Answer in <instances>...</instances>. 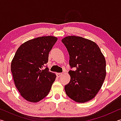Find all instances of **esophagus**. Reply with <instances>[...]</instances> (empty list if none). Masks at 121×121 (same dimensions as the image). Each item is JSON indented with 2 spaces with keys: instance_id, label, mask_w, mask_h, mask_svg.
<instances>
[{
  "instance_id": "obj_1",
  "label": "esophagus",
  "mask_w": 121,
  "mask_h": 121,
  "mask_svg": "<svg viewBox=\"0 0 121 121\" xmlns=\"http://www.w3.org/2000/svg\"><path fill=\"white\" fill-rule=\"evenodd\" d=\"M56 76H57V77H60V76H61L62 75V73H56Z\"/></svg>"
}]
</instances>
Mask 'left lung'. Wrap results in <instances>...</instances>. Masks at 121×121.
<instances>
[{
    "label": "left lung",
    "instance_id": "obj_1",
    "mask_svg": "<svg viewBox=\"0 0 121 121\" xmlns=\"http://www.w3.org/2000/svg\"><path fill=\"white\" fill-rule=\"evenodd\" d=\"M62 42L69 55L70 81L65 86L67 95L77 102L95 98L106 77V60L97 44L78 36H67Z\"/></svg>",
    "mask_w": 121,
    "mask_h": 121
}]
</instances>
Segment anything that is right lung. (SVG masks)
Wrapping results in <instances>:
<instances>
[{"label":"right lung","mask_w":121,"mask_h":121,"mask_svg":"<svg viewBox=\"0 0 121 121\" xmlns=\"http://www.w3.org/2000/svg\"><path fill=\"white\" fill-rule=\"evenodd\" d=\"M57 40L53 36L40 37L22 44L16 51L11 71L16 87L28 101H39L50 92L56 75L45 65Z\"/></svg>","instance_id":"add662e5"}]
</instances>
